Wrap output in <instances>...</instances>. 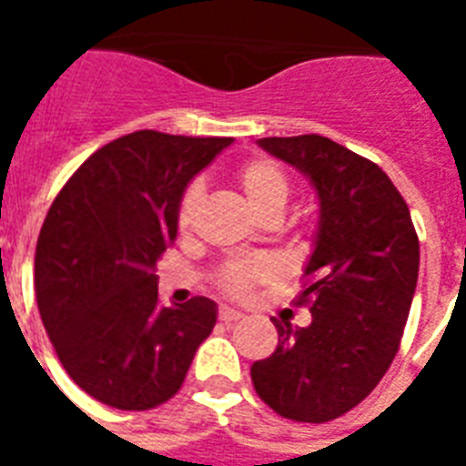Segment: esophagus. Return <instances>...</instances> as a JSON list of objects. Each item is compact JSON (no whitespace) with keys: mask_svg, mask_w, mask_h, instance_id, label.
<instances>
[{"mask_svg":"<svg viewBox=\"0 0 466 466\" xmlns=\"http://www.w3.org/2000/svg\"><path fill=\"white\" fill-rule=\"evenodd\" d=\"M241 317H244V314H241L239 309H234V307H219V319L227 321V324H229V321H239Z\"/></svg>","mask_w":466,"mask_h":466,"instance_id":"1","label":"esophagus"}]
</instances>
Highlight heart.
Returning a JSON list of instances; mask_svg holds the SVG:
<instances>
[{"label": "heart", "instance_id": "obj_1", "mask_svg": "<svg viewBox=\"0 0 466 466\" xmlns=\"http://www.w3.org/2000/svg\"><path fill=\"white\" fill-rule=\"evenodd\" d=\"M237 186L241 188L244 198H247L248 208L254 210L258 219L270 215V212H285V205L290 200V178L283 168L278 167L276 161L256 159L244 161L237 168ZM203 203V183L193 181L188 188L183 190L181 200H178V227L181 229H190V225L196 222V215ZM276 276V266L266 258H254V261H232L227 263L225 268L219 270L218 285L219 290L232 295V298H248L258 283H266Z\"/></svg>", "mask_w": 466, "mask_h": 466}]
</instances>
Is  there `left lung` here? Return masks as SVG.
<instances>
[{"instance_id": "1", "label": "left lung", "mask_w": 466, "mask_h": 466, "mask_svg": "<svg viewBox=\"0 0 466 466\" xmlns=\"http://www.w3.org/2000/svg\"><path fill=\"white\" fill-rule=\"evenodd\" d=\"M258 147L309 178L319 227L298 298L311 324L273 319L278 348L251 365V380L283 419L326 423L360 404L397 355L419 237L397 186L365 157L321 135L263 137Z\"/></svg>"}]
</instances>
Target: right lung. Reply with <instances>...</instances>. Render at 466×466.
I'll use <instances>...</instances> for the list:
<instances>
[{"label":"right lung","instance_id":"obj_1","mask_svg":"<svg viewBox=\"0 0 466 466\" xmlns=\"http://www.w3.org/2000/svg\"><path fill=\"white\" fill-rule=\"evenodd\" d=\"M232 137L137 130L96 149L47 210L35 298L55 353L89 397L147 411L181 390L218 305L161 307L155 266L176 239L178 200Z\"/></svg>","mask_w":466,"mask_h":466}]
</instances>
